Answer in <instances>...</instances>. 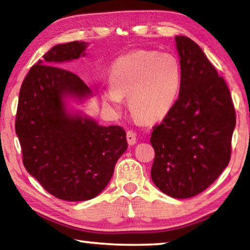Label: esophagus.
Listing matches in <instances>:
<instances>
[{"label":"esophagus","mask_w":250,"mask_h":250,"mask_svg":"<svg viewBox=\"0 0 250 250\" xmlns=\"http://www.w3.org/2000/svg\"><path fill=\"white\" fill-rule=\"evenodd\" d=\"M126 141L130 146H133L135 142H137V135H135L134 131L132 130H128L126 131Z\"/></svg>","instance_id":"34e87169"}]
</instances>
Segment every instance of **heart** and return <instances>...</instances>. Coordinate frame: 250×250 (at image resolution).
<instances>
[{"mask_svg":"<svg viewBox=\"0 0 250 250\" xmlns=\"http://www.w3.org/2000/svg\"><path fill=\"white\" fill-rule=\"evenodd\" d=\"M110 86L104 100L119 110L129 97L131 112L139 120L152 122L166 117L179 96L182 69L171 54L138 49L118 57L109 71Z\"/></svg>","mask_w":250,"mask_h":250,"instance_id":"1","label":"heart"}]
</instances>
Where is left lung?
<instances>
[{
	"label": "left lung",
	"instance_id": "obj_1",
	"mask_svg": "<svg viewBox=\"0 0 250 250\" xmlns=\"http://www.w3.org/2000/svg\"><path fill=\"white\" fill-rule=\"evenodd\" d=\"M179 98L153 126V183L167 195L188 198L213 184L230 160L236 112L225 79L195 42L176 36Z\"/></svg>",
	"mask_w": 250,
	"mask_h": 250
}]
</instances>
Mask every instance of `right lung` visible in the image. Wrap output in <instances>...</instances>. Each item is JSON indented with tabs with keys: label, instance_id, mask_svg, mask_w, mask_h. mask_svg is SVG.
<instances>
[{
	"label": "right lung",
	"instance_id": "add662e5",
	"mask_svg": "<svg viewBox=\"0 0 250 250\" xmlns=\"http://www.w3.org/2000/svg\"><path fill=\"white\" fill-rule=\"evenodd\" d=\"M84 49L83 42L56 45L29 69L15 119L25 168L49 194L70 202L98 195L128 147L122 126H103L65 111L66 95L83 98L90 89L77 75L57 66L80 57Z\"/></svg>",
	"mask_w": 250,
	"mask_h": 250
}]
</instances>
